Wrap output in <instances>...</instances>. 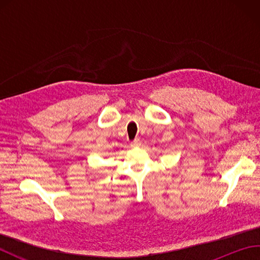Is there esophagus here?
<instances>
[{
	"mask_svg": "<svg viewBox=\"0 0 260 260\" xmlns=\"http://www.w3.org/2000/svg\"><path fill=\"white\" fill-rule=\"evenodd\" d=\"M140 145H141V141L139 139H136V140H134L133 142L131 143V146L132 147H137V146H140Z\"/></svg>",
	"mask_w": 260,
	"mask_h": 260,
	"instance_id": "34e87169",
	"label": "esophagus"
}]
</instances>
